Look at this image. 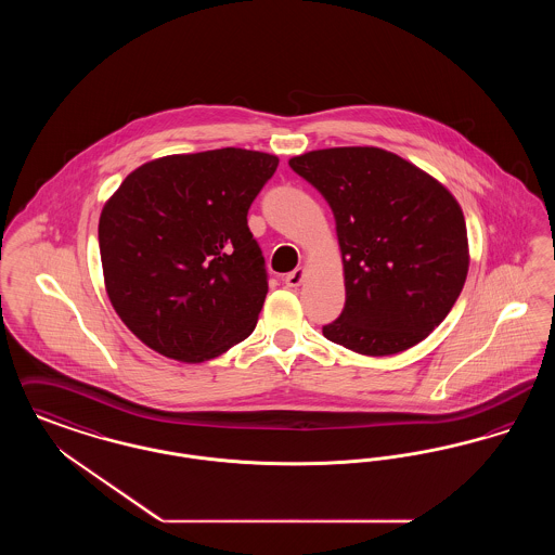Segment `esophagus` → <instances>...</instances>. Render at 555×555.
<instances>
[{"instance_id":"esophagus-1","label":"esophagus","mask_w":555,"mask_h":555,"mask_svg":"<svg viewBox=\"0 0 555 555\" xmlns=\"http://www.w3.org/2000/svg\"><path fill=\"white\" fill-rule=\"evenodd\" d=\"M304 276H306V270L304 268H295L293 272L285 276V285L287 287H299L304 283Z\"/></svg>"}]
</instances>
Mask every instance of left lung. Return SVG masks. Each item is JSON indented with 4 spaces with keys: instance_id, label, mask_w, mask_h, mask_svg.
I'll return each mask as SVG.
<instances>
[{
    "instance_id": "8db88e82",
    "label": "left lung",
    "mask_w": 555,
    "mask_h": 555,
    "mask_svg": "<svg viewBox=\"0 0 555 555\" xmlns=\"http://www.w3.org/2000/svg\"><path fill=\"white\" fill-rule=\"evenodd\" d=\"M289 166L328 202L344 258V312L322 335L362 356L421 344L466 283L470 254L457 199L380 147L317 150Z\"/></svg>"
}]
</instances>
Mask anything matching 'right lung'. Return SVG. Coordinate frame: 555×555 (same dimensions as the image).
<instances>
[{"instance_id": "add662e5", "label": "right lung", "mask_w": 555, "mask_h": 555, "mask_svg": "<svg viewBox=\"0 0 555 555\" xmlns=\"http://www.w3.org/2000/svg\"><path fill=\"white\" fill-rule=\"evenodd\" d=\"M279 158L224 147L145 162L100 216L112 308L179 362H206L251 335L264 306L262 251L247 210Z\"/></svg>"}]
</instances>
